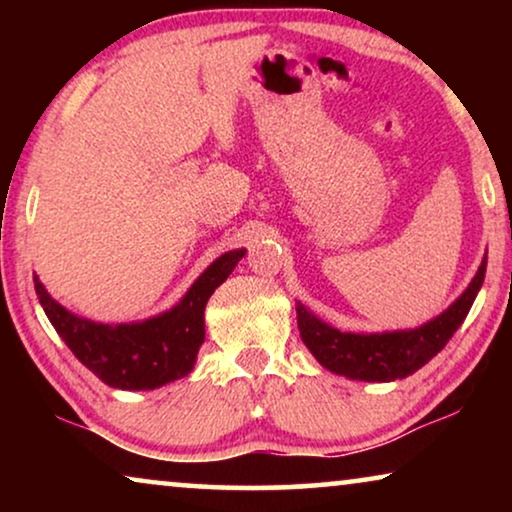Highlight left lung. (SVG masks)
Here are the masks:
<instances>
[{"label":"left lung","instance_id":"left-lung-1","mask_svg":"<svg viewBox=\"0 0 512 512\" xmlns=\"http://www.w3.org/2000/svg\"><path fill=\"white\" fill-rule=\"evenodd\" d=\"M487 254L466 291L454 303L417 328L384 333H342L317 314L296 303L298 331L305 347L310 349L326 370L335 375L361 382H394L403 380L426 366L443 349L454 331L464 324L482 282H485Z\"/></svg>","mask_w":512,"mask_h":512}]
</instances>
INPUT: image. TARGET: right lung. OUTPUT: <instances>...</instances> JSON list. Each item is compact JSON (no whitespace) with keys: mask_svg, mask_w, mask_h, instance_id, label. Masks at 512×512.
Listing matches in <instances>:
<instances>
[{"mask_svg":"<svg viewBox=\"0 0 512 512\" xmlns=\"http://www.w3.org/2000/svg\"><path fill=\"white\" fill-rule=\"evenodd\" d=\"M244 254L247 249L221 254L177 305L130 324H100L69 312L51 298L37 275L34 289L48 321L90 373L114 389L149 391L191 373L205 342L207 300L226 282Z\"/></svg>","mask_w":512,"mask_h":512,"instance_id":"obj_1","label":"right lung"}]
</instances>
